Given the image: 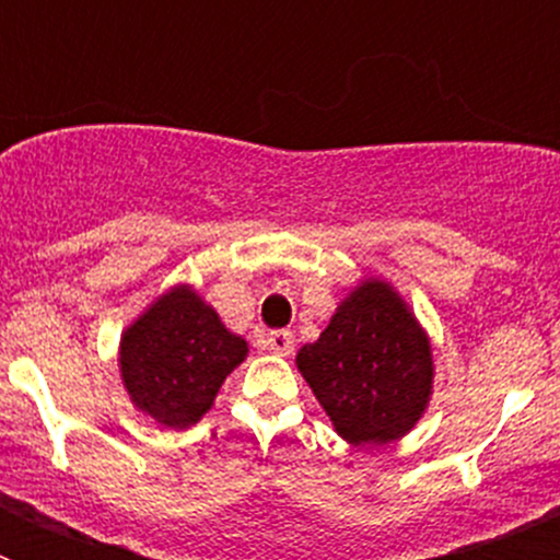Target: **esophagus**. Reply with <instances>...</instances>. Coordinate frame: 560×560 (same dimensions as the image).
Here are the masks:
<instances>
[{"label": "esophagus", "mask_w": 560, "mask_h": 560, "mask_svg": "<svg viewBox=\"0 0 560 560\" xmlns=\"http://www.w3.org/2000/svg\"><path fill=\"white\" fill-rule=\"evenodd\" d=\"M260 348L277 355H289L294 348V334L291 330H271V334L260 336Z\"/></svg>", "instance_id": "1"}]
</instances>
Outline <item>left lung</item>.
I'll use <instances>...</instances> for the list:
<instances>
[{
    "mask_svg": "<svg viewBox=\"0 0 560 560\" xmlns=\"http://www.w3.org/2000/svg\"><path fill=\"white\" fill-rule=\"evenodd\" d=\"M296 368L353 446H381L418 423L432 395V348L407 303L368 280L336 308Z\"/></svg>",
    "mask_w": 560,
    "mask_h": 560,
    "instance_id": "obj_1",
    "label": "left lung"
}]
</instances>
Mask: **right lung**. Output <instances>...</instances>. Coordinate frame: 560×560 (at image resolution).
Returning a JSON list of instances; mask_svg holds the SVG:
<instances>
[{
    "label": "right lung",
    "instance_id": "obj_1",
    "mask_svg": "<svg viewBox=\"0 0 560 560\" xmlns=\"http://www.w3.org/2000/svg\"><path fill=\"white\" fill-rule=\"evenodd\" d=\"M246 350V341L230 334L196 291L179 285L122 334V384L137 409L156 423L187 429L212 407Z\"/></svg>",
    "mask_w": 560,
    "mask_h": 560
}]
</instances>
